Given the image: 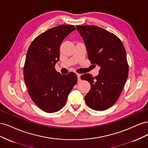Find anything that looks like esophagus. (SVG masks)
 I'll return each instance as SVG.
<instances>
[{"label":"esophagus","instance_id":"34e87169","mask_svg":"<svg viewBox=\"0 0 148 148\" xmlns=\"http://www.w3.org/2000/svg\"><path fill=\"white\" fill-rule=\"evenodd\" d=\"M77 78H78V82L81 81V79H80V76H81V75L79 74V73H77Z\"/></svg>","mask_w":148,"mask_h":148}]
</instances>
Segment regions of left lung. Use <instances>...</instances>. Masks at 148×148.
Listing matches in <instances>:
<instances>
[{
  "label": "left lung",
  "instance_id": "left-lung-1",
  "mask_svg": "<svg viewBox=\"0 0 148 148\" xmlns=\"http://www.w3.org/2000/svg\"><path fill=\"white\" fill-rule=\"evenodd\" d=\"M76 27L83 39L89 60L100 66L95 78L89 73L81 76L91 84L85 101L94 110H106L117 101L128 78L126 51L120 39L108 31L96 26Z\"/></svg>",
  "mask_w": 148,
  "mask_h": 148
}]
</instances>
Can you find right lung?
Wrapping results in <instances>:
<instances>
[{"mask_svg":"<svg viewBox=\"0 0 148 148\" xmlns=\"http://www.w3.org/2000/svg\"><path fill=\"white\" fill-rule=\"evenodd\" d=\"M75 30L73 25H60L39 35L31 44L23 70L24 79L31 99L47 113L60 110L75 84L77 77L62 75L55 69L64 39Z\"/></svg>","mask_w":148,"mask_h":148,"instance_id":"1","label":"right lung"}]
</instances>
